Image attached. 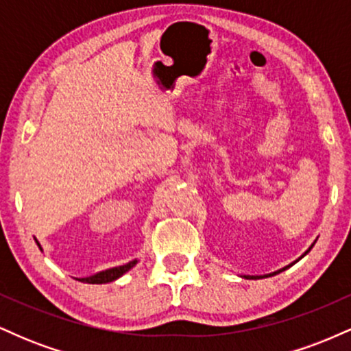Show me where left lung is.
<instances>
[{"instance_id": "left-lung-1", "label": "left lung", "mask_w": 351, "mask_h": 351, "mask_svg": "<svg viewBox=\"0 0 351 351\" xmlns=\"http://www.w3.org/2000/svg\"><path fill=\"white\" fill-rule=\"evenodd\" d=\"M317 243V241H313V244H315ZM313 244L312 245H310V247L307 249V251H305L304 254H302V256L299 257V259H297V261H293V263L292 264H289V265H285V267H282V269H279V271H276V272H271V274H264V276H244V274H243V276H241V277H244V279H254V280H257V279H265V277H272V276H276V274H279V272H282V271H285V269H289V267H291V265H293V264H295V263H299V261L302 259V257H304V256H307V254L310 252V249H312L313 247Z\"/></svg>"}]
</instances>
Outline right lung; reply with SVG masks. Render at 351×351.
<instances>
[{
  "label": "right lung",
  "mask_w": 351,
  "mask_h": 351,
  "mask_svg": "<svg viewBox=\"0 0 351 351\" xmlns=\"http://www.w3.org/2000/svg\"><path fill=\"white\" fill-rule=\"evenodd\" d=\"M36 244H38L39 249L43 251L41 244L38 243V239H36ZM136 263H138V259H134V261H130V263L119 265V267H112V269H107V271H100L97 274H92V276H88V277H79L77 280L86 282V284H107V282H114L119 279V277H122L125 272L130 271L132 267H135Z\"/></svg>",
  "instance_id": "right-lung-1"
}]
</instances>
